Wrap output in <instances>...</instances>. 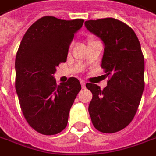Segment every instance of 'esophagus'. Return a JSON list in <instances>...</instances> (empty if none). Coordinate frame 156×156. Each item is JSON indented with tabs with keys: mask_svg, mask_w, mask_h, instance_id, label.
Masks as SVG:
<instances>
[{
	"mask_svg": "<svg viewBox=\"0 0 156 156\" xmlns=\"http://www.w3.org/2000/svg\"><path fill=\"white\" fill-rule=\"evenodd\" d=\"M80 83H81L82 88H83V89H84V88H85V84H86L85 81H83V80H80Z\"/></svg>",
	"mask_w": 156,
	"mask_h": 156,
	"instance_id": "obj_1",
	"label": "esophagus"
}]
</instances>
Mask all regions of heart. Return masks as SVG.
I'll list each match as a JSON object with an SVG mask.
<instances>
[{"instance_id": "b5f03b06", "label": "heart", "mask_w": 156, "mask_h": 156, "mask_svg": "<svg viewBox=\"0 0 156 156\" xmlns=\"http://www.w3.org/2000/svg\"><path fill=\"white\" fill-rule=\"evenodd\" d=\"M92 41H93V40H92Z\"/></svg>"}]
</instances>
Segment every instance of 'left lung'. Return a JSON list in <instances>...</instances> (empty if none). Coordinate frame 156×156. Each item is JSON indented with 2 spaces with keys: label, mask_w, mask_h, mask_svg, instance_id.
Instances as JSON below:
<instances>
[{
  "label": "left lung",
  "mask_w": 156,
  "mask_h": 156,
  "mask_svg": "<svg viewBox=\"0 0 156 156\" xmlns=\"http://www.w3.org/2000/svg\"><path fill=\"white\" fill-rule=\"evenodd\" d=\"M86 29L104 44L101 67L107 86L88 83L93 97L89 105L94 127L105 133L126 127L133 119L144 89V59L139 39L122 22L107 17L84 23Z\"/></svg>",
  "instance_id": "obj_1"
}]
</instances>
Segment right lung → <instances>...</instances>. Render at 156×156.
I'll return each mask as SVG.
<instances>
[{
    "label": "right lung",
    "instance_id": "obj_1",
    "mask_svg": "<svg viewBox=\"0 0 156 156\" xmlns=\"http://www.w3.org/2000/svg\"><path fill=\"white\" fill-rule=\"evenodd\" d=\"M83 22L41 17L20 43L15 61L16 91L25 119L40 133L54 135L67 127L81 84L70 78L57 86L54 74L60 63L66 62L74 34Z\"/></svg>",
    "mask_w": 156,
    "mask_h": 156
}]
</instances>
